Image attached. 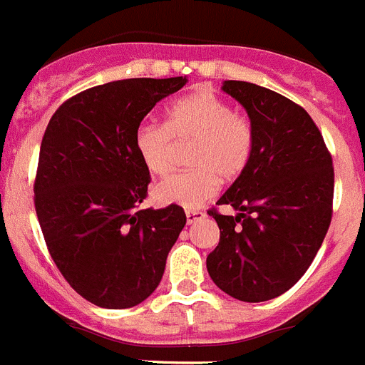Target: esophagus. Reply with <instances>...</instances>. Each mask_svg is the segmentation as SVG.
I'll return each mask as SVG.
<instances>
[{"mask_svg": "<svg viewBox=\"0 0 365 365\" xmlns=\"http://www.w3.org/2000/svg\"><path fill=\"white\" fill-rule=\"evenodd\" d=\"M202 217H205V212H200V210H186V220H188V224H195Z\"/></svg>", "mask_w": 365, "mask_h": 365, "instance_id": "1", "label": "esophagus"}]
</instances>
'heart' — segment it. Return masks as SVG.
Instances as JSON below:
<instances>
[{
	"mask_svg": "<svg viewBox=\"0 0 365 365\" xmlns=\"http://www.w3.org/2000/svg\"><path fill=\"white\" fill-rule=\"evenodd\" d=\"M173 141H192V170L172 173L152 190L155 202L197 208L219 190V177L233 180L246 170L253 152V128L213 90L195 88L166 108L165 126L143 123L133 133L137 157L152 175L170 168Z\"/></svg>",
	"mask_w": 365,
	"mask_h": 365,
	"instance_id": "b5f03b06",
	"label": "heart"
}]
</instances>
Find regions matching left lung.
Returning <instances> with one entry per match:
<instances>
[{
	"mask_svg": "<svg viewBox=\"0 0 365 365\" xmlns=\"http://www.w3.org/2000/svg\"><path fill=\"white\" fill-rule=\"evenodd\" d=\"M222 90L253 128L248 166L210 210L220 230L206 259L213 282L233 299L264 302L299 282L322 246L333 213V160L309 113L280 93L246 81Z\"/></svg>",
	"mask_w": 365,
	"mask_h": 365,
	"instance_id": "8db88e82",
	"label": "left lung"
}]
</instances>
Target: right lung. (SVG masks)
I'll use <instances>...</instances> for the list:
<instances>
[{
    "label": "right lung",
    "instance_id": "add662e5",
    "mask_svg": "<svg viewBox=\"0 0 365 365\" xmlns=\"http://www.w3.org/2000/svg\"><path fill=\"white\" fill-rule=\"evenodd\" d=\"M186 78L93 86L50 119L36 173V213L53 262L88 302L126 309L148 299L186 224L185 210H139L150 172L133 148L146 113Z\"/></svg>",
    "mask_w": 365,
    "mask_h": 365
}]
</instances>
